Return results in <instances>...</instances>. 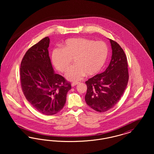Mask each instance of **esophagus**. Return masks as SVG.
<instances>
[{
    "label": "esophagus",
    "mask_w": 154,
    "mask_h": 154,
    "mask_svg": "<svg viewBox=\"0 0 154 154\" xmlns=\"http://www.w3.org/2000/svg\"><path fill=\"white\" fill-rule=\"evenodd\" d=\"M79 83V82H73V83L72 84V87H74V86L76 85L77 84H78Z\"/></svg>",
    "instance_id": "esophagus-1"
}]
</instances>
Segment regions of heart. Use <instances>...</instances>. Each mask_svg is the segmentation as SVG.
I'll list each match as a JSON object with an SVG mask.
<instances>
[{
    "instance_id": "heart-1",
    "label": "heart",
    "mask_w": 154,
    "mask_h": 154,
    "mask_svg": "<svg viewBox=\"0 0 154 154\" xmlns=\"http://www.w3.org/2000/svg\"><path fill=\"white\" fill-rule=\"evenodd\" d=\"M54 48L51 53L52 62L60 72H65L72 59L74 64L66 73V79L72 81L81 80L85 73L92 75L102 68L108 56L107 44L85 38H72Z\"/></svg>"
}]
</instances>
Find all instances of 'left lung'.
<instances>
[{"label":"left lung","mask_w":154,"mask_h":154,"mask_svg":"<svg viewBox=\"0 0 154 154\" xmlns=\"http://www.w3.org/2000/svg\"><path fill=\"white\" fill-rule=\"evenodd\" d=\"M109 40L112 48L109 65L104 72L85 82L87 85L85 102L91 108L100 112L114 107L123 95L129 80L124 51L116 42Z\"/></svg>","instance_id":"obj_1"}]
</instances>
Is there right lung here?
I'll return each mask as SVG.
<instances>
[{"label":"right lung","instance_id":"add662e5","mask_svg":"<svg viewBox=\"0 0 154 154\" xmlns=\"http://www.w3.org/2000/svg\"><path fill=\"white\" fill-rule=\"evenodd\" d=\"M45 37L25 53L20 66L22 92L26 100L38 112L52 116L62 110L71 84L54 73Z\"/></svg>","mask_w":154,"mask_h":154}]
</instances>
